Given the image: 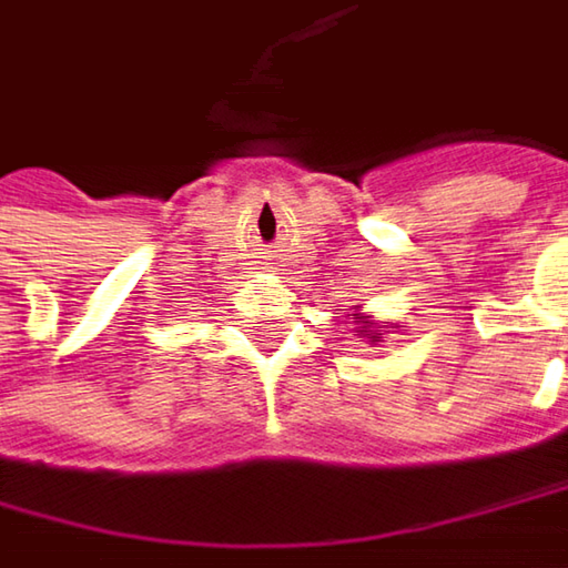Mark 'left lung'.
Listing matches in <instances>:
<instances>
[{
    "instance_id": "obj_1",
    "label": "left lung",
    "mask_w": 568,
    "mask_h": 568,
    "mask_svg": "<svg viewBox=\"0 0 568 568\" xmlns=\"http://www.w3.org/2000/svg\"><path fill=\"white\" fill-rule=\"evenodd\" d=\"M362 333H368V329H362ZM372 343H382V333H375V336H368Z\"/></svg>"
}]
</instances>
